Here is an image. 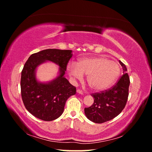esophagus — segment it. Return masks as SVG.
<instances>
[{
    "instance_id": "esophagus-1",
    "label": "esophagus",
    "mask_w": 152,
    "mask_h": 152,
    "mask_svg": "<svg viewBox=\"0 0 152 152\" xmlns=\"http://www.w3.org/2000/svg\"><path fill=\"white\" fill-rule=\"evenodd\" d=\"M77 92L78 93H79L80 94H83V91H82V90H80V89H77Z\"/></svg>"
}]
</instances>
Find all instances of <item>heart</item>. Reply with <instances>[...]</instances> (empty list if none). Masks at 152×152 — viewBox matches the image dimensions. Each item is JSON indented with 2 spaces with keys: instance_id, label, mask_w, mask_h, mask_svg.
Listing matches in <instances>:
<instances>
[{
  "instance_id": "obj_1",
  "label": "heart",
  "mask_w": 152,
  "mask_h": 152,
  "mask_svg": "<svg viewBox=\"0 0 152 152\" xmlns=\"http://www.w3.org/2000/svg\"><path fill=\"white\" fill-rule=\"evenodd\" d=\"M67 71L70 76L82 80L87 75V81L92 89L103 91L108 89L117 80L120 67L113 61L103 57L84 58L75 64L69 63Z\"/></svg>"
}]
</instances>
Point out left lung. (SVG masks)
<instances>
[{"mask_svg":"<svg viewBox=\"0 0 152 152\" xmlns=\"http://www.w3.org/2000/svg\"><path fill=\"white\" fill-rule=\"evenodd\" d=\"M123 68L124 74L111 88L91 94L94 103L84 108L87 118L91 121L102 124L116 117L125 108L129 96L130 79L127 73V68L119 61Z\"/></svg>","mask_w":152,"mask_h":152,"instance_id":"8db88e82","label":"left lung"}]
</instances>
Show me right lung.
<instances>
[{
    "label": "right lung",
    "instance_id": "add662e5",
    "mask_svg": "<svg viewBox=\"0 0 152 152\" xmlns=\"http://www.w3.org/2000/svg\"><path fill=\"white\" fill-rule=\"evenodd\" d=\"M72 50L48 49L32 54L21 72V93L26 109L35 117L52 121L61 115L66 100L76 93V87L64 77ZM45 61L60 66L58 77L49 83H40L36 79V67Z\"/></svg>",
    "mask_w": 152,
    "mask_h": 152
}]
</instances>
